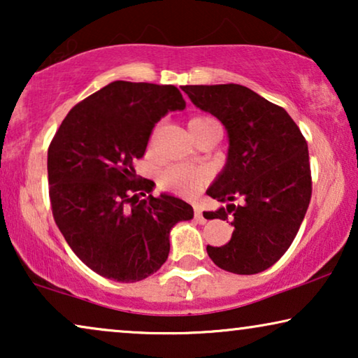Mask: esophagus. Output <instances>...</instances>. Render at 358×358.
Here are the masks:
<instances>
[{
  "label": "esophagus",
  "mask_w": 358,
  "mask_h": 358,
  "mask_svg": "<svg viewBox=\"0 0 358 358\" xmlns=\"http://www.w3.org/2000/svg\"><path fill=\"white\" fill-rule=\"evenodd\" d=\"M194 215H195V220H197V223H200V224L207 223V218H205V217H203L202 210H200L199 207H195V210H194Z\"/></svg>",
  "instance_id": "1"
}]
</instances>
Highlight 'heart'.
Returning <instances> with one entry per match:
<instances>
[{
    "instance_id": "obj_1",
    "label": "heart",
    "mask_w": 358,
    "mask_h": 358,
    "mask_svg": "<svg viewBox=\"0 0 358 358\" xmlns=\"http://www.w3.org/2000/svg\"><path fill=\"white\" fill-rule=\"evenodd\" d=\"M189 130L195 140L222 131L220 122L210 115H197L189 120ZM207 182V173L202 169L189 168L182 164H171L159 173L158 184L163 189H171L180 195H192Z\"/></svg>"
}]
</instances>
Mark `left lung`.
<instances>
[{
  "label": "left lung",
  "mask_w": 358,
  "mask_h": 358,
  "mask_svg": "<svg viewBox=\"0 0 358 358\" xmlns=\"http://www.w3.org/2000/svg\"><path fill=\"white\" fill-rule=\"evenodd\" d=\"M182 91L222 122L229 138L227 166L207 190L228 205L203 217H231L234 229L224 246H207L208 256L220 268L239 275L266 271L290 248L310 205L305 136L283 107L246 86L229 83L184 86Z\"/></svg>",
  "instance_id": "1"
}]
</instances>
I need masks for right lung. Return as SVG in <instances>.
Returning <instances> with one entry per match:
<instances>
[{"instance_id": "1", "label": "right lung", "mask_w": 358, "mask_h": 358, "mask_svg": "<svg viewBox=\"0 0 358 358\" xmlns=\"http://www.w3.org/2000/svg\"><path fill=\"white\" fill-rule=\"evenodd\" d=\"M185 102L176 86L114 81L73 107L48 146L52 213L73 252L91 271L138 282L163 266L169 231L194 210L135 174L151 131Z\"/></svg>"}]
</instances>
